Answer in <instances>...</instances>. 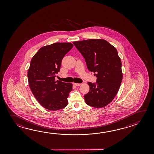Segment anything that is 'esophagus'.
<instances>
[{
    "label": "esophagus",
    "instance_id": "1",
    "mask_svg": "<svg viewBox=\"0 0 154 154\" xmlns=\"http://www.w3.org/2000/svg\"><path fill=\"white\" fill-rule=\"evenodd\" d=\"M73 84L75 85V86H80V85H81V84H79V83H73Z\"/></svg>",
    "mask_w": 154,
    "mask_h": 154
}]
</instances>
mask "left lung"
Listing matches in <instances>:
<instances>
[{"mask_svg":"<svg viewBox=\"0 0 154 154\" xmlns=\"http://www.w3.org/2000/svg\"><path fill=\"white\" fill-rule=\"evenodd\" d=\"M85 58L88 70L95 72L96 83L88 82L90 91L84 96L87 105L102 108L118 93L123 78L122 62L114 46L103 39L73 42Z\"/></svg>","mask_w":154,"mask_h":154,"instance_id":"1","label":"left lung"}]
</instances>
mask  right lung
<instances>
[{
    "instance_id": "obj_1",
    "label": "right lung",
    "mask_w": 154,
    "mask_h": 154,
    "mask_svg": "<svg viewBox=\"0 0 154 154\" xmlns=\"http://www.w3.org/2000/svg\"><path fill=\"white\" fill-rule=\"evenodd\" d=\"M72 47L66 42L43 46L31 60L27 72L29 88L40 105L48 110H59L68 105L72 84L56 81L55 78L63 57Z\"/></svg>"
}]
</instances>
